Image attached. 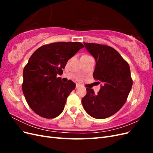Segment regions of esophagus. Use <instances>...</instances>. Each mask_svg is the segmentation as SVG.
Wrapping results in <instances>:
<instances>
[{
  "label": "esophagus",
  "instance_id": "esophagus-1",
  "mask_svg": "<svg viewBox=\"0 0 153 153\" xmlns=\"http://www.w3.org/2000/svg\"><path fill=\"white\" fill-rule=\"evenodd\" d=\"M80 87V85L78 84H76V88H79Z\"/></svg>",
  "mask_w": 153,
  "mask_h": 153
}]
</instances>
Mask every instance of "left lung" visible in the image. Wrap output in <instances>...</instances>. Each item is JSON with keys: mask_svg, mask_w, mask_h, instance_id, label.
<instances>
[{"mask_svg": "<svg viewBox=\"0 0 153 153\" xmlns=\"http://www.w3.org/2000/svg\"><path fill=\"white\" fill-rule=\"evenodd\" d=\"M87 50L96 61L94 79L101 83L98 94L87 88L82 100L85 112L96 119L112 116L121 108L131 89L130 69L116 50L108 46L84 43Z\"/></svg>", "mask_w": 153, "mask_h": 153, "instance_id": "left-lung-1", "label": "left lung"}]
</instances>
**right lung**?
Returning a JSON list of instances; mask_svg holds the SVG:
<instances>
[{"instance_id": "obj_1", "label": "right lung", "mask_w": 153, "mask_h": 153, "mask_svg": "<svg viewBox=\"0 0 153 153\" xmlns=\"http://www.w3.org/2000/svg\"><path fill=\"white\" fill-rule=\"evenodd\" d=\"M84 46L80 42H59L42 46L32 53L23 72L22 91L31 109L39 116L52 119L61 114L76 84L62 82L58 75L69 59Z\"/></svg>"}]
</instances>
